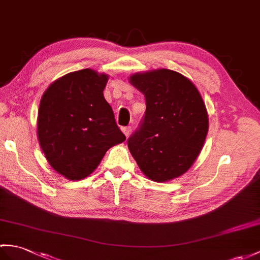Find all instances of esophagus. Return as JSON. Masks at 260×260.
Masks as SVG:
<instances>
[{"label":"esophagus","instance_id":"34e87169","mask_svg":"<svg viewBox=\"0 0 260 260\" xmlns=\"http://www.w3.org/2000/svg\"><path fill=\"white\" fill-rule=\"evenodd\" d=\"M131 126H126V127H122V131H123V133L125 134V136L127 137L129 134H131Z\"/></svg>","mask_w":260,"mask_h":260}]
</instances>
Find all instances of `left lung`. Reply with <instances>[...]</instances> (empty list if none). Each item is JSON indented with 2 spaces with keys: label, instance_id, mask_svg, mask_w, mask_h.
Segmentation results:
<instances>
[{
  "label": "left lung",
  "instance_id": "left-lung-1",
  "mask_svg": "<svg viewBox=\"0 0 260 260\" xmlns=\"http://www.w3.org/2000/svg\"><path fill=\"white\" fill-rule=\"evenodd\" d=\"M129 82L145 95L146 111L127 141L141 171L167 182L189 170L208 132L206 106L188 78L161 69L135 73Z\"/></svg>",
  "mask_w": 260,
  "mask_h": 260
}]
</instances>
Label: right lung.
Here are the masks:
<instances>
[{"mask_svg":"<svg viewBox=\"0 0 260 260\" xmlns=\"http://www.w3.org/2000/svg\"><path fill=\"white\" fill-rule=\"evenodd\" d=\"M108 75L85 69L53 82L42 96L38 137L47 161L71 180L87 177L126 137L103 95Z\"/></svg>","mask_w":260,"mask_h":260,"instance_id":"1","label":"right lung"}]
</instances>
